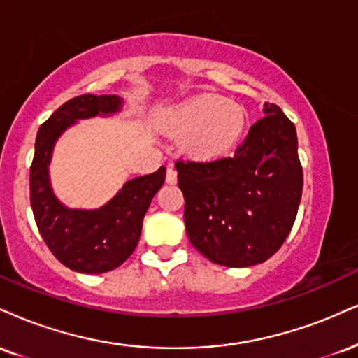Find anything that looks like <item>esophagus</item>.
I'll use <instances>...</instances> for the list:
<instances>
[{
    "instance_id": "34e87169",
    "label": "esophagus",
    "mask_w": 358,
    "mask_h": 358,
    "mask_svg": "<svg viewBox=\"0 0 358 358\" xmlns=\"http://www.w3.org/2000/svg\"><path fill=\"white\" fill-rule=\"evenodd\" d=\"M176 176H178V173H176V170L173 166H168V170H166V183H170V185H173V183H176Z\"/></svg>"
}]
</instances>
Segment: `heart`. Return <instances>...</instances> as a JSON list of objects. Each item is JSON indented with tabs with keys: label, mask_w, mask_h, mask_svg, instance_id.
<instances>
[{
	"label": "heart",
	"mask_w": 358,
	"mask_h": 358,
	"mask_svg": "<svg viewBox=\"0 0 358 358\" xmlns=\"http://www.w3.org/2000/svg\"><path fill=\"white\" fill-rule=\"evenodd\" d=\"M166 128L182 136V148L198 160H213L230 152L247 123L245 110L218 94H200L166 113Z\"/></svg>",
	"instance_id": "1"
}]
</instances>
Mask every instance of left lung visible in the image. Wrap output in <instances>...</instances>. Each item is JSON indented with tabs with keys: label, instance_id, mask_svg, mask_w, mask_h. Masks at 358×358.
<instances>
[{
	"label": "left lung",
	"instance_id": "left-lung-1",
	"mask_svg": "<svg viewBox=\"0 0 358 358\" xmlns=\"http://www.w3.org/2000/svg\"><path fill=\"white\" fill-rule=\"evenodd\" d=\"M264 111L231 157L175 163L188 238L213 264H262L295 223L303 190L295 124L277 105Z\"/></svg>",
	"mask_w": 358,
	"mask_h": 358
}]
</instances>
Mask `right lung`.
I'll use <instances>...</instances> for the list:
<instances>
[{
	"label": "right lung",
	"mask_w": 358,
	"mask_h": 358,
	"mask_svg": "<svg viewBox=\"0 0 358 358\" xmlns=\"http://www.w3.org/2000/svg\"><path fill=\"white\" fill-rule=\"evenodd\" d=\"M116 94H80L59 106L41 124L29 168V201L38 230L50 252L68 268L81 273H105L131 255L155 193L165 182V166L123 185L113 200L98 210H70L56 200L50 187L51 150L76 120L116 113Z\"/></svg>",
	"instance_id": "obj_1"
}]
</instances>
